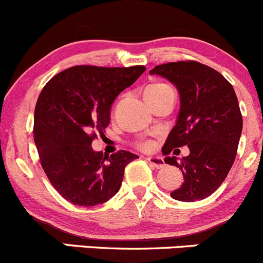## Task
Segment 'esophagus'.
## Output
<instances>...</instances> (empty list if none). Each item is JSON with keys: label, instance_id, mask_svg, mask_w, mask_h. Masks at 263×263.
Listing matches in <instances>:
<instances>
[{"label": "esophagus", "instance_id": "obj_1", "mask_svg": "<svg viewBox=\"0 0 263 263\" xmlns=\"http://www.w3.org/2000/svg\"><path fill=\"white\" fill-rule=\"evenodd\" d=\"M146 160L151 164V165L155 166L156 169H160V168H163L164 165H165V163H164L163 159L159 158V156H148Z\"/></svg>", "mask_w": 263, "mask_h": 263}]
</instances>
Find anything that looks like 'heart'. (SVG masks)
Listing matches in <instances>:
<instances>
[{
    "mask_svg": "<svg viewBox=\"0 0 263 263\" xmlns=\"http://www.w3.org/2000/svg\"><path fill=\"white\" fill-rule=\"evenodd\" d=\"M161 86H165L164 84H155V85H150V86L146 87V90L145 91H148V90H154V89H158V87H161ZM141 147L145 148V150H148V148L153 147V144L151 142H144V144H141Z\"/></svg>",
    "mask_w": 263,
    "mask_h": 263,
    "instance_id": "heart-1",
    "label": "heart"
}]
</instances>
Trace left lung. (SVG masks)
Wrapping results in <instances>:
<instances>
[{
	"label": "left lung",
	"instance_id": "1",
	"mask_svg": "<svg viewBox=\"0 0 263 263\" xmlns=\"http://www.w3.org/2000/svg\"><path fill=\"white\" fill-rule=\"evenodd\" d=\"M150 75L171 81L181 100L176 126L161 148L166 155L164 161L178 166L184 178L171 196L184 202L209 197L227 178L242 135L234 89L221 73L196 61L156 66ZM182 146H188L190 154L178 162L168 154Z\"/></svg>",
	"mask_w": 263,
	"mask_h": 263
}]
</instances>
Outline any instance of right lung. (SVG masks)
I'll use <instances>...</instances> for the list:
<instances>
[{"mask_svg": "<svg viewBox=\"0 0 263 263\" xmlns=\"http://www.w3.org/2000/svg\"><path fill=\"white\" fill-rule=\"evenodd\" d=\"M146 68L75 66L47 82L34 112V142L57 192L78 206L107 202L121 188L136 154L94 151L91 142L110 122L113 102Z\"/></svg>", "mask_w": 263, "mask_h": 263, "instance_id": "add662e5", "label": "right lung"}]
</instances>
